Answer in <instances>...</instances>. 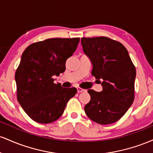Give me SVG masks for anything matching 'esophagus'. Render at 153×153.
<instances>
[{
	"mask_svg": "<svg viewBox=\"0 0 153 153\" xmlns=\"http://www.w3.org/2000/svg\"><path fill=\"white\" fill-rule=\"evenodd\" d=\"M77 91H78V93H82V92H84V91H85V89H82L80 87L77 88Z\"/></svg>",
	"mask_w": 153,
	"mask_h": 153,
	"instance_id": "esophagus-1",
	"label": "esophagus"
}]
</instances>
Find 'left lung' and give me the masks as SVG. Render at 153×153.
Masks as SVG:
<instances>
[{
  "instance_id": "obj_1",
  "label": "left lung",
  "mask_w": 153,
  "mask_h": 153,
  "mask_svg": "<svg viewBox=\"0 0 153 153\" xmlns=\"http://www.w3.org/2000/svg\"><path fill=\"white\" fill-rule=\"evenodd\" d=\"M82 50L93 65L92 75L103 91H88L91 101L85 106L86 115L100 124L119 120L134 99L136 69L125 47L106 36L81 39Z\"/></svg>"
}]
</instances>
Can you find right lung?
<instances>
[{
	"instance_id": "obj_1",
	"label": "right lung",
	"mask_w": 153,
	"mask_h": 153,
	"mask_svg": "<svg viewBox=\"0 0 153 153\" xmlns=\"http://www.w3.org/2000/svg\"><path fill=\"white\" fill-rule=\"evenodd\" d=\"M80 38H52L31 44L23 52L16 71L17 100L31 119L49 124L58 119L77 93L54 83V76L65 71V62Z\"/></svg>"
}]
</instances>
